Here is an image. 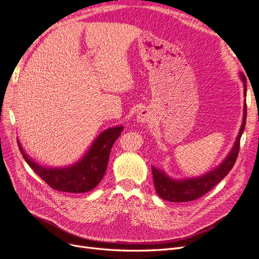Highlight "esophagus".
<instances>
[{
  "label": "esophagus",
  "instance_id": "1",
  "mask_svg": "<svg viewBox=\"0 0 259 259\" xmlns=\"http://www.w3.org/2000/svg\"><path fill=\"white\" fill-rule=\"evenodd\" d=\"M150 119V114L148 112V110H142L139 114H138V120L140 122H147Z\"/></svg>",
  "mask_w": 259,
  "mask_h": 259
}]
</instances>
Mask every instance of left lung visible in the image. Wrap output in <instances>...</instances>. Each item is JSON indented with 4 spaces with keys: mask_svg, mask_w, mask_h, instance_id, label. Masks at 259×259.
Segmentation results:
<instances>
[{
    "mask_svg": "<svg viewBox=\"0 0 259 259\" xmlns=\"http://www.w3.org/2000/svg\"><path fill=\"white\" fill-rule=\"evenodd\" d=\"M242 80L244 82V96H246V84L244 75ZM246 121V103H244V114L242 126L239 131V135L236 139L235 145L233 149L229 152L227 158L223 161V163L218 166L215 169L209 171L208 174L192 179L185 180H173L168 178L164 171L157 169L156 167L151 166L152 178H154V184L157 190L158 195L168 202L181 203V202H191V200L197 199L209 192L213 187H215L220 181H221L228 173L231 171L233 166L236 163V160L240 149V139L243 133Z\"/></svg>",
    "mask_w": 259,
    "mask_h": 259,
    "instance_id": "left-lung-1",
    "label": "left lung"
}]
</instances>
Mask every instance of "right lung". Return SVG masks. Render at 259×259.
I'll list each match as a JSON object with an SVG mask.
<instances>
[{
    "label": "right lung",
    "mask_w": 259,
    "mask_h": 259,
    "mask_svg": "<svg viewBox=\"0 0 259 259\" xmlns=\"http://www.w3.org/2000/svg\"><path fill=\"white\" fill-rule=\"evenodd\" d=\"M122 127H113L103 131L92 145L85 157L74 165L63 168L44 167L28 158L18 142L24 160L47 185L54 190L69 193L89 192L97 187L107 170L111 148L118 139Z\"/></svg>",
    "instance_id": "1"
}]
</instances>
